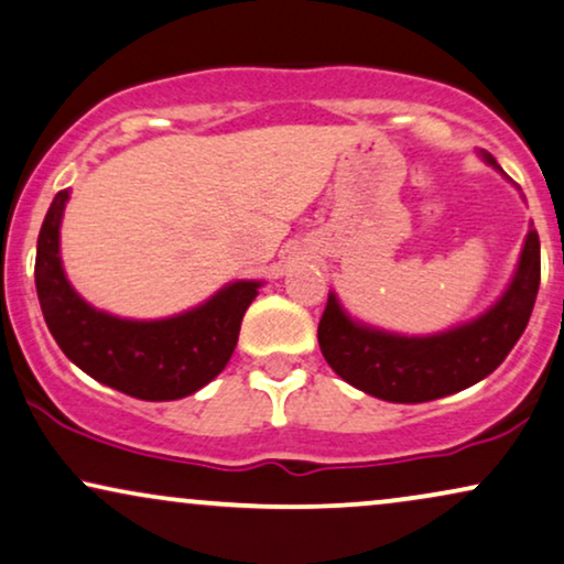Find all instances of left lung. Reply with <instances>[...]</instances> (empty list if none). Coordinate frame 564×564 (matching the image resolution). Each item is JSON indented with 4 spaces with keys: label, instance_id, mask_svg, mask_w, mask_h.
<instances>
[{
    "label": "left lung",
    "instance_id": "8db88e82",
    "mask_svg": "<svg viewBox=\"0 0 564 564\" xmlns=\"http://www.w3.org/2000/svg\"><path fill=\"white\" fill-rule=\"evenodd\" d=\"M481 159L508 176L489 153L481 151ZM539 281L541 245L531 224L508 289L481 315L430 335L393 333L351 317L330 291L317 327L319 351L333 372L361 393L390 403L437 401L502 365L529 325Z\"/></svg>",
    "mask_w": 564,
    "mask_h": 564
}]
</instances>
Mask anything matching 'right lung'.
Masks as SVG:
<instances>
[{"instance_id":"obj_1","label":"right lung","mask_w":564,"mask_h":564,"mask_svg":"<svg viewBox=\"0 0 564 564\" xmlns=\"http://www.w3.org/2000/svg\"><path fill=\"white\" fill-rule=\"evenodd\" d=\"M69 189L48 208L35 247L41 312L73 365L93 380L140 401H176L224 372L241 317L265 281H231L180 315L132 319L98 310L77 294L62 265L59 229Z\"/></svg>"}]
</instances>
